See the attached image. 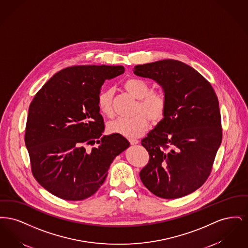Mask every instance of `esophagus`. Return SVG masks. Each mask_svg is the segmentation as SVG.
I'll use <instances>...</instances> for the list:
<instances>
[{"instance_id": "obj_1", "label": "esophagus", "mask_w": 248, "mask_h": 248, "mask_svg": "<svg viewBox=\"0 0 248 248\" xmlns=\"http://www.w3.org/2000/svg\"><path fill=\"white\" fill-rule=\"evenodd\" d=\"M129 142L131 145H137V144H139V140H136V139H129Z\"/></svg>"}]
</instances>
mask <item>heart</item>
<instances>
[{
	"label": "heart",
	"instance_id": "1",
	"mask_svg": "<svg viewBox=\"0 0 248 248\" xmlns=\"http://www.w3.org/2000/svg\"><path fill=\"white\" fill-rule=\"evenodd\" d=\"M124 89L139 99L135 108L136 115L130 118H119L108 124V130L111 134H118L125 138H138L149 126L150 123L157 124L165 117L167 109V98L163 91H154L152 86L141 79H129L124 84ZM114 90L107 88L97 95V107L107 117L113 116Z\"/></svg>",
	"mask_w": 248,
	"mask_h": 248
}]
</instances>
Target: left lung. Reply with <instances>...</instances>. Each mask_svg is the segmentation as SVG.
Here are the masks:
<instances>
[{"label":"left lung","instance_id":"obj_1","mask_svg":"<svg viewBox=\"0 0 248 248\" xmlns=\"http://www.w3.org/2000/svg\"><path fill=\"white\" fill-rule=\"evenodd\" d=\"M133 71L159 83L167 98L165 117L141 140L150 155L140 173L142 183L164 199L188 195L209 177L221 144L217 96L202 75L178 60L138 65Z\"/></svg>","mask_w":248,"mask_h":248}]
</instances>
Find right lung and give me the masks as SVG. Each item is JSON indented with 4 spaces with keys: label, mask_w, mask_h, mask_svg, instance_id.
I'll return each instance as SVG.
<instances>
[{
    "label": "right lung",
    "mask_w": 248,
    "mask_h": 248,
    "mask_svg": "<svg viewBox=\"0 0 248 248\" xmlns=\"http://www.w3.org/2000/svg\"><path fill=\"white\" fill-rule=\"evenodd\" d=\"M123 66L80 65L56 73L35 94L25 132L31 172L38 183L61 199L92 196L104 183L114 158L130 146L118 134L103 136L97 95ZM99 144L90 149L87 146Z\"/></svg>",
    "instance_id": "right-lung-1"
}]
</instances>
